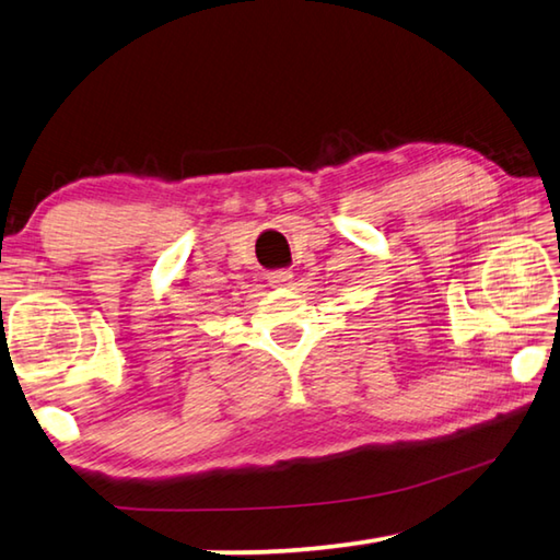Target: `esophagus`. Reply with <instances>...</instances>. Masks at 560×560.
<instances>
[{"mask_svg":"<svg viewBox=\"0 0 560 560\" xmlns=\"http://www.w3.org/2000/svg\"><path fill=\"white\" fill-rule=\"evenodd\" d=\"M267 279H269V283H271V287H287V283L291 281V271H287V269L271 271Z\"/></svg>","mask_w":560,"mask_h":560,"instance_id":"1","label":"esophagus"}]
</instances>
